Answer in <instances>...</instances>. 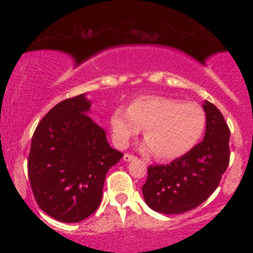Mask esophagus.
Segmentation results:
<instances>
[{
    "label": "esophagus",
    "mask_w": 253,
    "mask_h": 253,
    "mask_svg": "<svg viewBox=\"0 0 253 253\" xmlns=\"http://www.w3.org/2000/svg\"><path fill=\"white\" fill-rule=\"evenodd\" d=\"M123 159L125 162H132V161H134L135 157L132 156V155H128V153H126V155H124Z\"/></svg>",
    "instance_id": "esophagus-1"
}]
</instances>
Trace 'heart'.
<instances>
[{
	"mask_svg": "<svg viewBox=\"0 0 253 253\" xmlns=\"http://www.w3.org/2000/svg\"><path fill=\"white\" fill-rule=\"evenodd\" d=\"M206 113L195 103L162 96H141L128 109L118 107L110 117L115 144L125 147L145 128V152L162 161L178 158L196 146L206 129Z\"/></svg>",
	"mask_w": 253,
	"mask_h": 253,
	"instance_id": "obj_1",
	"label": "heart"
}]
</instances>
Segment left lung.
<instances>
[{"mask_svg": "<svg viewBox=\"0 0 253 253\" xmlns=\"http://www.w3.org/2000/svg\"><path fill=\"white\" fill-rule=\"evenodd\" d=\"M206 132L193 150L167 165H153L141 188L151 210L163 214H181L194 210L219 185L229 162V128L221 112L203 101Z\"/></svg>", "mask_w": 253, "mask_h": 253, "instance_id": "obj_1", "label": "left lung"}]
</instances>
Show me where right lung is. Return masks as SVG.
<instances>
[{
    "label": "right lung",
    "mask_w": 253,
    "mask_h": 253,
    "mask_svg": "<svg viewBox=\"0 0 253 253\" xmlns=\"http://www.w3.org/2000/svg\"><path fill=\"white\" fill-rule=\"evenodd\" d=\"M86 94L52 108L38 125L28 157L34 199L46 214L62 222L91 215L102 199L108 170L123 158L110 147L104 129L90 115Z\"/></svg>",
    "instance_id": "obj_1"
}]
</instances>
